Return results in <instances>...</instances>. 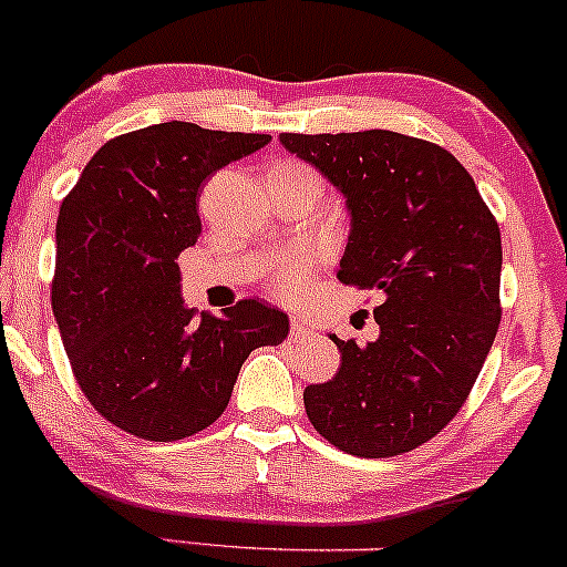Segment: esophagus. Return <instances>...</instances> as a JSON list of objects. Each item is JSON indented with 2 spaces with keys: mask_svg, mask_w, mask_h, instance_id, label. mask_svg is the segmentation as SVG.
I'll list each match as a JSON object with an SVG mask.
<instances>
[{
  "mask_svg": "<svg viewBox=\"0 0 567 567\" xmlns=\"http://www.w3.org/2000/svg\"><path fill=\"white\" fill-rule=\"evenodd\" d=\"M311 333H315V330H311L309 324H306L303 320H298V317H292V322H290V338H292V341H303V338H309Z\"/></svg>",
  "mask_w": 567,
  "mask_h": 567,
  "instance_id": "obj_1",
  "label": "esophagus"
}]
</instances>
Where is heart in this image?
Masks as SVG:
<instances>
[{
    "label": "heart",
    "mask_w": 567,
    "mask_h": 567,
    "mask_svg": "<svg viewBox=\"0 0 567 567\" xmlns=\"http://www.w3.org/2000/svg\"><path fill=\"white\" fill-rule=\"evenodd\" d=\"M306 277V264L303 261H288L282 266V271H279V279H282V288H298L301 285V279Z\"/></svg>",
    "instance_id": "1"
}]
</instances>
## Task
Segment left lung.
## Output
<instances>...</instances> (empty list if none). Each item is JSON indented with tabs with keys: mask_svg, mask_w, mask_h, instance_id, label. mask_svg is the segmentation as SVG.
<instances>
[{
	"mask_svg": "<svg viewBox=\"0 0 567 567\" xmlns=\"http://www.w3.org/2000/svg\"><path fill=\"white\" fill-rule=\"evenodd\" d=\"M279 143L347 199L349 243L336 277L381 298L375 341L330 333L341 368L306 386V415L343 453L413 451L458 413L496 338V218L437 143L392 130L282 133Z\"/></svg>",
	"mask_w": 567,
	"mask_h": 567,
	"instance_id": "8db88e82",
	"label": "left lung"
}]
</instances>
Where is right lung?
Returning a JSON list of instances; mask_svg holds the SVG:
<instances>
[{"instance_id":"right-lung-1","label":"right lung","mask_w":567,"mask_h":567,"mask_svg":"<svg viewBox=\"0 0 567 567\" xmlns=\"http://www.w3.org/2000/svg\"><path fill=\"white\" fill-rule=\"evenodd\" d=\"M271 135L162 122L103 143L55 226L53 315L76 383L114 426L173 442L210 426L239 368L288 338V315L245 298L194 317L175 258L197 245L199 188Z\"/></svg>"}]
</instances>
